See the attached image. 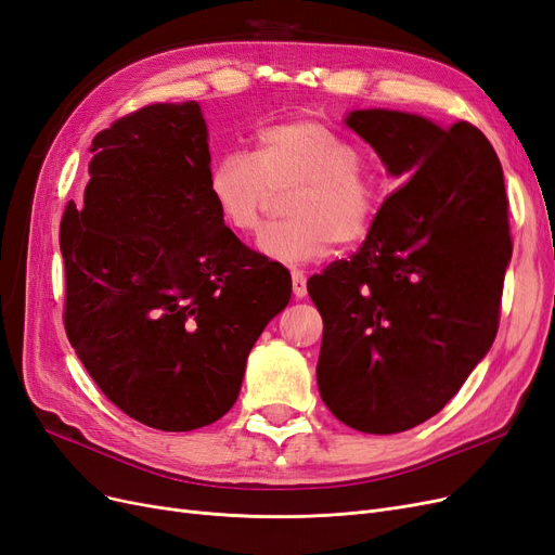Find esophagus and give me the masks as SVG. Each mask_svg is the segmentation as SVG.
I'll use <instances>...</instances> for the list:
<instances>
[{"instance_id":"obj_1","label":"esophagus","mask_w":555,"mask_h":555,"mask_svg":"<svg viewBox=\"0 0 555 555\" xmlns=\"http://www.w3.org/2000/svg\"><path fill=\"white\" fill-rule=\"evenodd\" d=\"M292 289L296 298H305V294H308V275L298 269L292 271Z\"/></svg>"}]
</instances>
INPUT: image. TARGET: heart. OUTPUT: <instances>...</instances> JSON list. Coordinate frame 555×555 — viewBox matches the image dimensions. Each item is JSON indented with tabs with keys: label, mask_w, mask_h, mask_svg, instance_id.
Returning a JSON list of instances; mask_svg holds the SVG:
<instances>
[{
	"label": "heart",
	"mask_w": 555,
	"mask_h": 555,
	"mask_svg": "<svg viewBox=\"0 0 555 555\" xmlns=\"http://www.w3.org/2000/svg\"><path fill=\"white\" fill-rule=\"evenodd\" d=\"M362 154L337 130L317 119H289L259 128L255 156L224 151L208 167V197L220 220L250 236L263 214L286 197L292 218L263 229L259 250L275 261L321 259L333 245L367 238L380 211L378 181Z\"/></svg>",
	"instance_id": "b5f03b06"
}]
</instances>
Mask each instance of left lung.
Wrapping results in <instances>:
<instances>
[{
  "mask_svg": "<svg viewBox=\"0 0 555 555\" xmlns=\"http://www.w3.org/2000/svg\"><path fill=\"white\" fill-rule=\"evenodd\" d=\"M347 126L404 183L360 250L308 280L323 319L317 384L344 425L397 434L441 411L499 333L512 257L503 167L468 121L356 109Z\"/></svg>",
  "mask_w": 555,
  "mask_h": 555,
  "instance_id": "1",
  "label": "left lung"
}]
</instances>
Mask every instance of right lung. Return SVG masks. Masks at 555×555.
<instances>
[{
	"instance_id": "1",
	"label": "right lung",
	"mask_w": 555,
	"mask_h": 555,
	"mask_svg": "<svg viewBox=\"0 0 555 555\" xmlns=\"http://www.w3.org/2000/svg\"><path fill=\"white\" fill-rule=\"evenodd\" d=\"M206 140L195 101L126 114L93 138L85 202L60 229L70 347L114 406L160 431L234 406L247 353L292 298L289 271L220 220Z\"/></svg>"
}]
</instances>
